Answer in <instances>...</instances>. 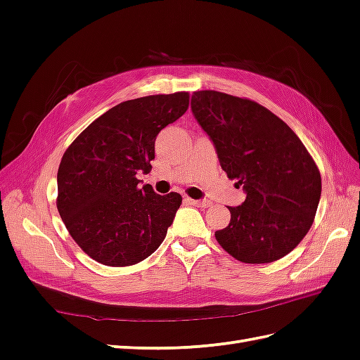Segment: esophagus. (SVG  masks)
Wrapping results in <instances>:
<instances>
[{
  "instance_id": "obj_1",
  "label": "esophagus",
  "mask_w": 360,
  "mask_h": 360,
  "mask_svg": "<svg viewBox=\"0 0 360 360\" xmlns=\"http://www.w3.org/2000/svg\"><path fill=\"white\" fill-rule=\"evenodd\" d=\"M186 202L188 204H192V205H200V207H204V209H207V207H210V201L207 200H192V198H186Z\"/></svg>"
}]
</instances>
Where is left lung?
<instances>
[{"mask_svg":"<svg viewBox=\"0 0 360 360\" xmlns=\"http://www.w3.org/2000/svg\"><path fill=\"white\" fill-rule=\"evenodd\" d=\"M191 108L210 136L228 179L246 200L228 207L231 221L214 233L236 259L271 263L307 236L321 197V176L299 136L259 103L213 90L195 91Z\"/></svg>","mask_w":360,"mask_h":360,"instance_id":"1","label":"left lung"}]
</instances>
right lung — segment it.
Segmentation results:
<instances>
[{
  "label": "right lung",
  "instance_id": "add662e5",
  "mask_svg": "<svg viewBox=\"0 0 360 360\" xmlns=\"http://www.w3.org/2000/svg\"><path fill=\"white\" fill-rule=\"evenodd\" d=\"M188 106L186 91L122 102L96 118L63 155L58 213L73 240L101 264H136L165 238L181 195L141 188L136 174L150 172L158 134Z\"/></svg>",
  "mask_w": 360,
  "mask_h": 360
}]
</instances>
